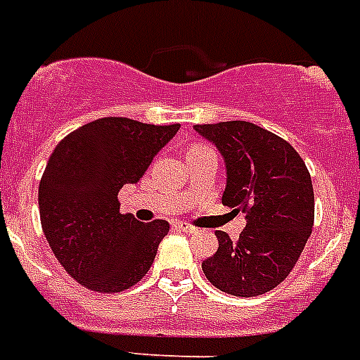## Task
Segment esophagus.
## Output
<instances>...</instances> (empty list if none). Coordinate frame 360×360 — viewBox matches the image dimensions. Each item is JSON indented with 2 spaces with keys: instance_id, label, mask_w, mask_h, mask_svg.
Instances as JSON below:
<instances>
[{
  "instance_id": "esophagus-1",
  "label": "esophagus",
  "mask_w": 360,
  "mask_h": 360,
  "mask_svg": "<svg viewBox=\"0 0 360 360\" xmlns=\"http://www.w3.org/2000/svg\"><path fill=\"white\" fill-rule=\"evenodd\" d=\"M174 228L179 231H185V233H198V228L186 224V222H174Z\"/></svg>"
}]
</instances>
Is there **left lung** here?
Masks as SVG:
<instances>
[{
	"instance_id": "obj_1",
	"label": "left lung",
	"mask_w": 360,
	"mask_h": 360,
	"mask_svg": "<svg viewBox=\"0 0 360 360\" xmlns=\"http://www.w3.org/2000/svg\"><path fill=\"white\" fill-rule=\"evenodd\" d=\"M226 164L222 203L243 211L237 240L217 231L219 250L202 263L214 288L236 297L267 293L290 274L314 226V188L307 164L282 140L248 121L196 124Z\"/></svg>"
}]
</instances>
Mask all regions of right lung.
<instances>
[{
	"mask_svg": "<svg viewBox=\"0 0 360 360\" xmlns=\"http://www.w3.org/2000/svg\"><path fill=\"white\" fill-rule=\"evenodd\" d=\"M179 124L103 117L65 136L39 185L42 231L65 271L87 290L115 293L140 282L155 262L166 220L120 213L117 194L138 183Z\"/></svg>",
	"mask_w": 360,
	"mask_h": 360,
	"instance_id": "add662e5",
	"label": "right lung"
}]
</instances>
